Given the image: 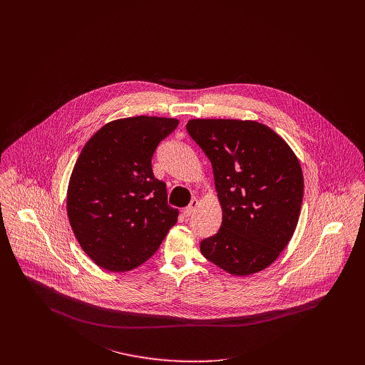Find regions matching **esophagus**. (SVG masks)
Here are the masks:
<instances>
[{
	"instance_id": "34e87169",
	"label": "esophagus",
	"mask_w": 365,
	"mask_h": 365,
	"mask_svg": "<svg viewBox=\"0 0 365 365\" xmlns=\"http://www.w3.org/2000/svg\"><path fill=\"white\" fill-rule=\"evenodd\" d=\"M198 205H200L198 200H192V201H191V204L182 210L184 216H191V215H194V212H195V209L198 208Z\"/></svg>"
}]
</instances>
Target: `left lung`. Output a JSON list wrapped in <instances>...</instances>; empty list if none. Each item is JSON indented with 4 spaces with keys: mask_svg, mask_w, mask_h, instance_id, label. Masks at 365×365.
I'll return each mask as SVG.
<instances>
[{
    "mask_svg": "<svg viewBox=\"0 0 365 365\" xmlns=\"http://www.w3.org/2000/svg\"><path fill=\"white\" fill-rule=\"evenodd\" d=\"M187 130L212 164L222 207L216 235L201 242L205 259L233 275L277 260L298 225L302 168L287 142L256 120L191 119Z\"/></svg>",
    "mask_w": 365,
    "mask_h": 365,
    "instance_id": "left-lung-1",
    "label": "left lung"
}]
</instances>
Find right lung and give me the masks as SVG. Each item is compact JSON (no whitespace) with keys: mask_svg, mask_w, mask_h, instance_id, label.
I'll use <instances>...</instances> for the list:
<instances>
[{"mask_svg":"<svg viewBox=\"0 0 365 365\" xmlns=\"http://www.w3.org/2000/svg\"><path fill=\"white\" fill-rule=\"evenodd\" d=\"M174 118L133 116L103 126L83 148L67 190V215L81 249L101 268L129 271L149 260L178 210L152 157L175 128Z\"/></svg>","mask_w":365,"mask_h":365,"instance_id":"obj_1","label":"right lung"}]
</instances>
